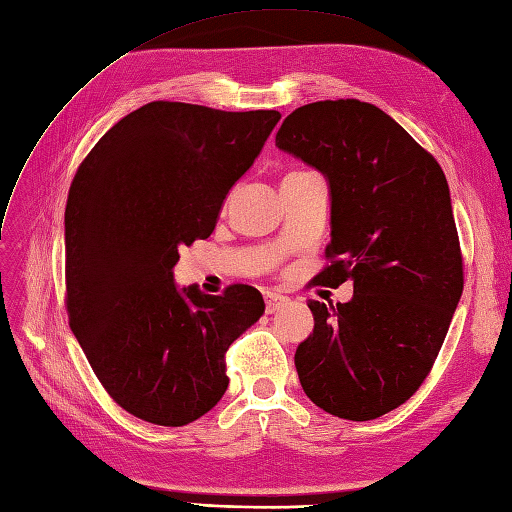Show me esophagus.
Segmentation results:
<instances>
[{"label": "esophagus", "instance_id": "esophagus-1", "mask_svg": "<svg viewBox=\"0 0 512 512\" xmlns=\"http://www.w3.org/2000/svg\"><path fill=\"white\" fill-rule=\"evenodd\" d=\"M262 297H265V310H267L269 314L275 312V310L284 308L286 303H288V297H284V295H280V293H275V290H262Z\"/></svg>", "mask_w": 512, "mask_h": 512}]
</instances>
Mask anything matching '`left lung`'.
I'll use <instances>...</instances> for the list:
<instances>
[{"mask_svg": "<svg viewBox=\"0 0 512 512\" xmlns=\"http://www.w3.org/2000/svg\"><path fill=\"white\" fill-rule=\"evenodd\" d=\"M275 146L331 189L321 284L353 280L349 303L310 301L295 353L303 392L344 420H375L418 392L463 293V254L444 170L396 120L357 101L288 114Z\"/></svg>", "mask_w": 512, "mask_h": 512, "instance_id": "8db88e82", "label": "left lung"}]
</instances>
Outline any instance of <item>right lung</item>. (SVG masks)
I'll return each mask as SVG.
<instances>
[{
	"mask_svg": "<svg viewBox=\"0 0 512 512\" xmlns=\"http://www.w3.org/2000/svg\"><path fill=\"white\" fill-rule=\"evenodd\" d=\"M275 109L153 101L81 161L64 213V306L96 379L131 416L202 418L228 388L226 351L262 312L256 288L178 293V250L211 237L230 187L280 120Z\"/></svg>",
	"mask_w": 512,
	"mask_h": 512,
	"instance_id": "add662e5",
	"label": "right lung"
}]
</instances>
